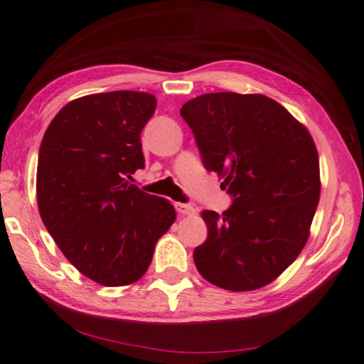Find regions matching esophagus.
Here are the masks:
<instances>
[{"instance_id":"34e87169","label":"esophagus","mask_w":364,"mask_h":364,"mask_svg":"<svg viewBox=\"0 0 364 364\" xmlns=\"http://www.w3.org/2000/svg\"><path fill=\"white\" fill-rule=\"evenodd\" d=\"M175 209H176V212H178V213H180V215H194V213H196L194 207H193V205H189V204L175 203Z\"/></svg>"}]
</instances>
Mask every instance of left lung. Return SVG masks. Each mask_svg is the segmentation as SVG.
<instances>
[{
	"instance_id": "obj_1",
	"label": "left lung",
	"mask_w": 364,
	"mask_h": 364,
	"mask_svg": "<svg viewBox=\"0 0 364 364\" xmlns=\"http://www.w3.org/2000/svg\"><path fill=\"white\" fill-rule=\"evenodd\" d=\"M180 113L205 170L217 171L233 198L222 215L203 212L209 235L194 250L196 267L225 290H257L284 272L309 238L321 194L313 137L261 94H204Z\"/></svg>"
}]
</instances>
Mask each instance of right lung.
Returning <instances> with one entry per match:
<instances>
[{
  "label": "right lung",
  "mask_w": 364,
  "mask_h": 364,
  "mask_svg": "<svg viewBox=\"0 0 364 364\" xmlns=\"http://www.w3.org/2000/svg\"><path fill=\"white\" fill-rule=\"evenodd\" d=\"M155 107L147 92L80 97L58 112L40 144V217L68 261L100 285L139 280L176 218L168 200L128 181L144 168L141 131Z\"/></svg>",
  "instance_id": "add662e5"
}]
</instances>
